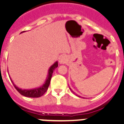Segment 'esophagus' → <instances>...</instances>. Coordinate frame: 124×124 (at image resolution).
<instances>
[{
    "label": "esophagus",
    "instance_id": "esophagus-1",
    "mask_svg": "<svg viewBox=\"0 0 124 124\" xmlns=\"http://www.w3.org/2000/svg\"><path fill=\"white\" fill-rule=\"evenodd\" d=\"M67 61V57L65 55H62L59 57V62L60 64H65Z\"/></svg>",
    "mask_w": 124,
    "mask_h": 124
}]
</instances>
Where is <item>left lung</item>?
I'll return each instance as SVG.
<instances>
[{"instance_id":"8db88e82","label":"left lung","mask_w":124,"mask_h":124,"mask_svg":"<svg viewBox=\"0 0 124 124\" xmlns=\"http://www.w3.org/2000/svg\"><path fill=\"white\" fill-rule=\"evenodd\" d=\"M70 90H71V89H70ZM72 93H74V92H73V91H72ZM76 95H77V96H78V94H76ZM79 96V97H80L79 96Z\"/></svg>"}]
</instances>
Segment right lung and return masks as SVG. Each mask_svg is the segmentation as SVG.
<instances>
[{"label": "right lung", "instance_id": "obj_1", "mask_svg": "<svg viewBox=\"0 0 124 124\" xmlns=\"http://www.w3.org/2000/svg\"><path fill=\"white\" fill-rule=\"evenodd\" d=\"M24 32V31H23ZM21 32V33H23ZM58 67V62H56L53 64L50 67L49 70H48V74L47 78H46V81L45 83V84L43 85L41 87L38 88H35L33 89H22L20 88H17V86H16L14 84V83L12 82V79L10 78V79L11 80L12 84L14 85V88L17 89V91H18L21 94L24 96L26 97H30V98H38L40 97L41 96H43L45 94V93L47 91L48 88L50 85V80L52 76V74L54 70L55 69V68ZM10 78V77H9Z\"/></svg>", "mask_w": 124, "mask_h": 124}]
</instances>
